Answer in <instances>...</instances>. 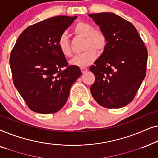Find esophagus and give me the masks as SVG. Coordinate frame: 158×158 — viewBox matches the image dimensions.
I'll return each instance as SVG.
<instances>
[{
	"instance_id": "34e87169",
	"label": "esophagus",
	"mask_w": 158,
	"mask_h": 158,
	"mask_svg": "<svg viewBox=\"0 0 158 158\" xmlns=\"http://www.w3.org/2000/svg\"><path fill=\"white\" fill-rule=\"evenodd\" d=\"M81 72L83 73H85L88 71V69L85 68V67H82V68H81Z\"/></svg>"
}]
</instances>
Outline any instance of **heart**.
<instances>
[{"label": "heart", "mask_w": 158, "mask_h": 158, "mask_svg": "<svg viewBox=\"0 0 158 158\" xmlns=\"http://www.w3.org/2000/svg\"><path fill=\"white\" fill-rule=\"evenodd\" d=\"M74 33L77 36L85 38L84 44V52L75 56L70 61L72 65L85 67L93 63L97 58V52L101 53L105 50L107 46V38L106 34L100 30H95L90 23L78 22L73 29ZM58 47L62 55L66 57H70L73 55L68 37L63 34L59 38L57 42Z\"/></svg>", "instance_id": "1"}]
</instances>
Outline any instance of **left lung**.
Segmentation results:
<instances>
[{"instance_id": "obj_1", "label": "left lung", "mask_w": 158, "mask_h": 158, "mask_svg": "<svg viewBox=\"0 0 158 158\" xmlns=\"http://www.w3.org/2000/svg\"><path fill=\"white\" fill-rule=\"evenodd\" d=\"M88 16L107 38L105 50L89 68L96 77L90 92L101 106L124 107L132 101L145 77L148 49L132 23L118 15Z\"/></svg>"}]
</instances>
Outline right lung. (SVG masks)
<instances>
[{
  "instance_id": "add662e5",
  "label": "right lung",
  "mask_w": 158,
  "mask_h": 158,
  "mask_svg": "<svg viewBox=\"0 0 158 158\" xmlns=\"http://www.w3.org/2000/svg\"><path fill=\"white\" fill-rule=\"evenodd\" d=\"M77 16H57L29 26L17 39L10 55L13 82L28 107L55 113L68 100L79 67L68 65L57 42Z\"/></svg>"
}]
</instances>
